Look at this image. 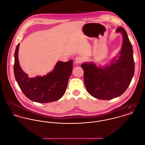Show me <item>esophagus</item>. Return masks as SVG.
I'll return each instance as SVG.
<instances>
[{"instance_id": "1", "label": "esophagus", "mask_w": 145, "mask_h": 145, "mask_svg": "<svg viewBox=\"0 0 145 145\" xmlns=\"http://www.w3.org/2000/svg\"><path fill=\"white\" fill-rule=\"evenodd\" d=\"M75 59H76V63H81L83 60V58L80 56H77V57H76Z\"/></svg>"}]
</instances>
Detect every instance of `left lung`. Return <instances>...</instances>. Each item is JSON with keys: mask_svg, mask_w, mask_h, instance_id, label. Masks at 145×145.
<instances>
[{"mask_svg": "<svg viewBox=\"0 0 145 145\" xmlns=\"http://www.w3.org/2000/svg\"><path fill=\"white\" fill-rule=\"evenodd\" d=\"M116 32L121 33L123 37L119 56L103 67H98L92 62L80 65L84 71L87 91L92 96L102 100L122 95L127 89L134 74L133 52L127 32L121 27Z\"/></svg>", "mask_w": 145, "mask_h": 145, "instance_id": "left-lung-1", "label": "left lung"}]
</instances>
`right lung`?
<instances>
[{"instance_id": "1", "label": "right lung", "mask_w": 145, "mask_h": 145, "mask_svg": "<svg viewBox=\"0 0 145 145\" xmlns=\"http://www.w3.org/2000/svg\"><path fill=\"white\" fill-rule=\"evenodd\" d=\"M19 43L14 53V73L16 82L24 95L31 101L40 103L59 99L65 95L73 69V61H58L54 69L43 76L29 78L21 68L18 60Z\"/></svg>"}]
</instances>
